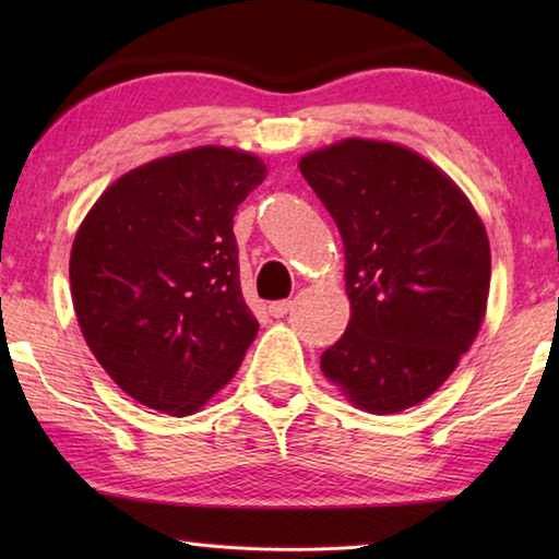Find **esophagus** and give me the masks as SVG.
<instances>
[{"mask_svg": "<svg viewBox=\"0 0 559 559\" xmlns=\"http://www.w3.org/2000/svg\"><path fill=\"white\" fill-rule=\"evenodd\" d=\"M290 310V300H276V302H271L269 306V313L273 316V318H283Z\"/></svg>", "mask_w": 559, "mask_h": 559, "instance_id": "34e87169", "label": "esophagus"}]
</instances>
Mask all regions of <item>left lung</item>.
<instances>
[{
  "label": "left lung",
  "instance_id": "8db88e82",
  "mask_svg": "<svg viewBox=\"0 0 559 559\" xmlns=\"http://www.w3.org/2000/svg\"><path fill=\"white\" fill-rule=\"evenodd\" d=\"M298 167L345 246L349 323L320 370L359 409H409L449 380L484 323L486 226L409 147L347 138Z\"/></svg>",
  "mask_w": 559,
  "mask_h": 559
}]
</instances>
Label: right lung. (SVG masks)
<instances>
[{"mask_svg": "<svg viewBox=\"0 0 559 559\" xmlns=\"http://www.w3.org/2000/svg\"><path fill=\"white\" fill-rule=\"evenodd\" d=\"M266 179L257 155L204 145L116 179L79 226L71 298L122 392L187 416L229 384L259 333L241 296L234 214Z\"/></svg>", "mask_w": 559, "mask_h": 559, "instance_id": "right-lung-1", "label": "right lung"}]
</instances>
